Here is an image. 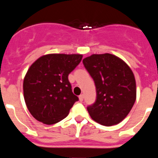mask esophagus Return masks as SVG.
Wrapping results in <instances>:
<instances>
[{
  "label": "esophagus",
  "instance_id": "esophagus-1",
  "mask_svg": "<svg viewBox=\"0 0 158 158\" xmlns=\"http://www.w3.org/2000/svg\"><path fill=\"white\" fill-rule=\"evenodd\" d=\"M79 100H80V101H83V100H84V94H81L80 96H79Z\"/></svg>",
  "mask_w": 158,
  "mask_h": 158
}]
</instances>
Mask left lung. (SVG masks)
I'll return each mask as SVG.
<instances>
[{
	"label": "left lung",
	"instance_id": "8db88e82",
	"mask_svg": "<svg viewBox=\"0 0 158 158\" xmlns=\"http://www.w3.org/2000/svg\"><path fill=\"white\" fill-rule=\"evenodd\" d=\"M96 85V99L87 110L93 120L104 126L126 118L136 100V82L127 64L111 54H93L83 59Z\"/></svg>",
	"mask_w": 158,
	"mask_h": 158
}]
</instances>
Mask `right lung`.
I'll list each match as a JSON object with an SVG mask.
<instances>
[{
    "label": "right lung",
    "mask_w": 158,
    "mask_h": 158,
    "mask_svg": "<svg viewBox=\"0 0 158 158\" xmlns=\"http://www.w3.org/2000/svg\"><path fill=\"white\" fill-rule=\"evenodd\" d=\"M81 59V54H51L31 65L23 79V96L35 119L51 125L68 115L79 100L73 93L68 76Z\"/></svg>",
    "instance_id": "obj_1"
}]
</instances>
